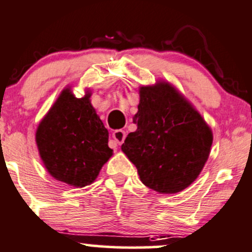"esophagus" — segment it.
Listing matches in <instances>:
<instances>
[{
    "mask_svg": "<svg viewBox=\"0 0 252 252\" xmlns=\"http://www.w3.org/2000/svg\"><path fill=\"white\" fill-rule=\"evenodd\" d=\"M124 139H126V131L122 130V129H120V130H115V131H113V134H112V142L115 143L116 146L122 145V143H123Z\"/></svg>",
    "mask_w": 252,
    "mask_h": 252,
    "instance_id": "obj_1",
    "label": "esophagus"
}]
</instances>
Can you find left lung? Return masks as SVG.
Wrapping results in <instances>:
<instances>
[{"label": "left lung", "mask_w": 252, "mask_h": 252, "mask_svg": "<svg viewBox=\"0 0 252 252\" xmlns=\"http://www.w3.org/2000/svg\"><path fill=\"white\" fill-rule=\"evenodd\" d=\"M136 131L122 151L141 182L160 193H176L197 178L209 157L211 128L178 91L165 81L140 87Z\"/></svg>", "instance_id": "8db88e82"}]
</instances>
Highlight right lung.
Instances as JSON below:
<instances>
[{"label": "right lung", "instance_id": "1", "mask_svg": "<svg viewBox=\"0 0 252 252\" xmlns=\"http://www.w3.org/2000/svg\"><path fill=\"white\" fill-rule=\"evenodd\" d=\"M91 93L76 98L62 91L35 132L39 156L48 172L71 187L92 184L112 156L109 131L91 104Z\"/></svg>", "mask_w": 252, "mask_h": 252}]
</instances>
